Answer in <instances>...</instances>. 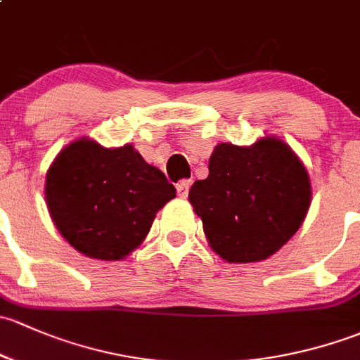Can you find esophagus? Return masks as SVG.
Returning <instances> with one entry per match:
<instances>
[{
    "instance_id": "34e87169",
    "label": "esophagus",
    "mask_w": 360,
    "mask_h": 360,
    "mask_svg": "<svg viewBox=\"0 0 360 360\" xmlns=\"http://www.w3.org/2000/svg\"><path fill=\"white\" fill-rule=\"evenodd\" d=\"M188 188H191V180H180L176 184V192H179V198L185 199L188 195Z\"/></svg>"
}]
</instances>
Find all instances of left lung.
<instances>
[{
	"mask_svg": "<svg viewBox=\"0 0 360 360\" xmlns=\"http://www.w3.org/2000/svg\"><path fill=\"white\" fill-rule=\"evenodd\" d=\"M210 175L194 181L188 201L211 250L232 263L262 262L300 229L310 206V179L290 146L265 136L250 147L220 143Z\"/></svg>",
	"mask_w": 360,
	"mask_h": 360,
	"instance_id": "8db88e82",
	"label": "left lung"
}]
</instances>
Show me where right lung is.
<instances>
[{
  "label": "right lung",
  "instance_id": "add662e5",
  "mask_svg": "<svg viewBox=\"0 0 360 360\" xmlns=\"http://www.w3.org/2000/svg\"><path fill=\"white\" fill-rule=\"evenodd\" d=\"M176 195L165 173L126 143H69L51 162L44 198L72 248L97 260H123L149 234L155 213Z\"/></svg>",
  "mask_w": 360,
  "mask_h": 360
}]
</instances>
